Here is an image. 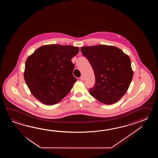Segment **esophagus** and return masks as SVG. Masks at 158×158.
Instances as JSON below:
<instances>
[{
  "label": "esophagus",
  "mask_w": 158,
  "mask_h": 158,
  "mask_svg": "<svg viewBox=\"0 0 158 158\" xmlns=\"http://www.w3.org/2000/svg\"><path fill=\"white\" fill-rule=\"evenodd\" d=\"M80 79L81 80L83 81L84 80V76H81L80 78Z\"/></svg>",
  "instance_id": "obj_1"
}]
</instances>
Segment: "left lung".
Returning <instances> with one entry per match:
<instances>
[{
	"mask_svg": "<svg viewBox=\"0 0 158 158\" xmlns=\"http://www.w3.org/2000/svg\"><path fill=\"white\" fill-rule=\"evenodd\" d=\"M81 51L94 70L95 84L89 89L91 95L103 104L116 103L133 78L130 57L118 47L104 44L82 47Z\"/></svg>",
	"mask_w": 158,
	"mask_h": 158,
	"instance_id": "1",
	"label": "left lung"
}]
</instances>
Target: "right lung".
Listing matches in <instances>:
<instances>
[{
	"instance_id": "1",
	"label": "right lung",
	"mask_w": 158,
	"mask_h": 158,
	"mask_svg": "<svg viewBox=\"0 0 158 158\" xmlns=\"http://www.w3.org/2000/svg\"><path fill=\"white\" fill-rule=\"evenodd\" d=\"M78 52L77 47L52 44L39 47L27 58L24 79L34 97L53 105L69 93L77 81L71 60Z\"/></svg>"
}]
</instances>
